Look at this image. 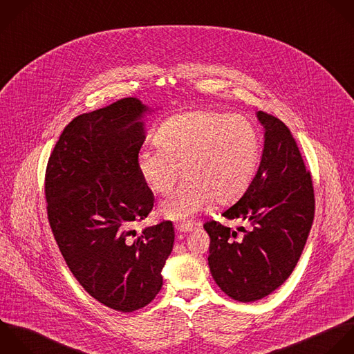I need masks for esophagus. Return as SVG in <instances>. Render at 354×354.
Here are the masks:
<instances>
[{"mask_svg":"<svg viewBox=\"0 0 354 354\" xmlns=\"http://www.w3.org/2000/svg\"><path fill=\"white\" fill-rule=\"evenodd\" d=\"M194 229V226L192 223H179V225H175V230L178 233H189Z\"/></svg>","mask_w":354,"mask_h":354,"instance_id":"34e87169","label":"esophagus"}]
</instances>
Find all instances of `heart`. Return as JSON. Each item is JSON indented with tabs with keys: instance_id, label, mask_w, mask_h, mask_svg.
<instances>
[{
	"instance_id": "obj_1",
	"label": "heart",
	"mask_w": 354,
	"mask_h": 354,
	"mask_svg": "<svg viewBox=\"0 0 354 354\" xmlns=\"http://www.w3.org/2000/svg\"><path fill=\"white\" fill-rule=\"evenodd\" d=\"M154 143L158 149H143L136 157L145 185L165 196L182 174L186 178L158 207V214L172 221L190 219L212 201L227 204L241 197L261 154L255 124L244 115L216 110L169 117L157 128Z\"/></svg>"
}]
</instances>
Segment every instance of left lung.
<instances>
[{
	"label": "left lung",
	"mask_w": 354,
	"mask_h": 354,
	"mask_svg": "<svg viewBox=\"0 0 354 354\" xmlns=\"http://www.w3.org/2000/svg\"><path fill=\"white\" fill-rule=\"evenodd\" d=\"M265 147L257 175L244 196L222 214L250 229L237 232L219 222L204 223L211 274L219 288L239 302H254L277 290L295 269L315 218V190L290 128L258 111Z\"/></svg>",
	"instance_id": "8db88e82"
}]
</instances>
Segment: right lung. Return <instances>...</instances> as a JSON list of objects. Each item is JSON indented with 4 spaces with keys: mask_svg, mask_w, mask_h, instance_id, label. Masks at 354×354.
I'll return each instance as SVG.
<instances>
[{
    "mask_svg": "<svg viewBox=\"0 0 354 354\" xmlns=\"http://www.w3.org/2000/svg\"><path fill=\"white\" fill-rule=\"evenodd\" d=\"M145 111L139 99L124 97L77 115L45 171L48 221L70 272L91 297L122 313L160 292L175 240L168 221L140 234L132 229L154 205L136 168Z\"/></svg>",
    "mask_w": 354,
    "mask_h": 354,
    "instance_id": "right-lung-1",
    "label": "right lung"
}]
</instances>
